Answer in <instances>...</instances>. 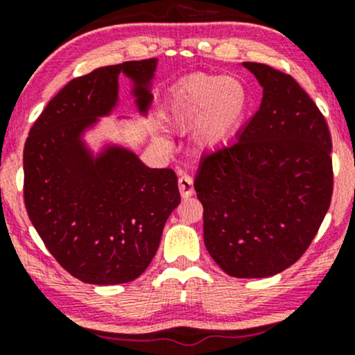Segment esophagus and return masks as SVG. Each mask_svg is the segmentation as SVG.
Listing matches in <instances>:
<instances>
[{
    "label": "esophagus",
    "mask_w": 355,
    "mask_h": 355,
    "mask_svg": "<svg viewBox=\"0 0 355 355\" xmlns=\"http://www.w3.org/2000/svg\"><path fill=\"white\" fill-rule=\"evenodd\" d=\"M178 190H180V195L183 198H189L193 195V180L189 173H182L178 177Z\"/></svg>",
    "instance_id": "esophagus-1"
}]
</instances>
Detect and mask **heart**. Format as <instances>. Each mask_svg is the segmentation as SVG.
<instances>
[{
  "label": "heart",
  "instance_id": "b5f03b06",
  "mask_svg": "<svg viewBox=\"0 0 355 355\" xmlns=\"http://www.w3.org/2000/svg\"><path fill=\"white\" fill-rule=\"evenodd\" d=\"M248 89L235 76L198 75L189 78L170 96L165 110L166 123L173 130H189L195 148L214 152L225 146L248 112ZM162 145L166 140L158 138Z\"/></svg>",
  "mask_w": 355,
  "mask_h": 355
}]
</instances>
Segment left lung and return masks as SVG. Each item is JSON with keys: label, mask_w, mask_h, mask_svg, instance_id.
Listing matches in <instances>:
<instances>
[{"label": "left lung", "mask_w": 355, "mask_h": 355, "mask_svg": "<svg viewBox=\"0 0 355 355\" xmlns=\"http://www.w3.org/2000/svg\"><path fill=\"white\" fill-rule=\"evenodd\" d=\"M243 67L263 88L237 140L202 160L195 190L203 240L225 274L263 279L307 250L332 197V141L325 118L291 75Z\"/></svg>", "instance_id": "8db88e82"}]
</instances>
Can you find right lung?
Returning <instances> with one entry per match:
<instances>
[{"instance_id": "1", "label": "right lung", "mask_w": 355, "mask_h": 355, "mask_svg": "<svg viewBox=\"0 0 355 355\" xmlns=\"http://www.w3.org/2000/svg\"><path fill=\"white\" fill-rule=\"evenodd\" d=\"M157 58L125 61L71 80L35 121L23 153L28 217L58 263L81 282L116 285L146 270L180 203L172 168H150L133 150L85 140L118 107V76L148 115Z\"/></svg>"}]
</instances>
